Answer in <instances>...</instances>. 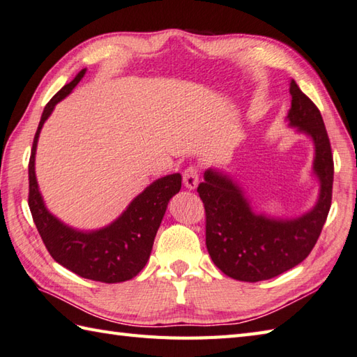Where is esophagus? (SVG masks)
Returning <instances> with one entry per match:
<instances>
[{
    "label": "esophagus",
    "instance_id": "obj_1",
    "mask_svg": "<svg viewBox=\"0 0 357 357\" xmlns=\"http://www.w3.org/2000/svg\"><path fill=\"white\" fill-rule=\"evenodd\" d=\"M183 185L189 189V191H194L199 185V171L195 166H189V168L183 172Z\"/></svg>",
    "mask_w": 357,
    "mask_h": 357
}]
</instances>
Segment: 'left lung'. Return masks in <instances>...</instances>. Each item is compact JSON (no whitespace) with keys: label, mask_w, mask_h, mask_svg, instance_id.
Returning <instances> with one entry per match:
<instances>
[{"label":"left lung","mask_w":357,"mask_h":357,"mask_svg":"<svg viewBox=\"0 0 357 357\" xmlns=\"http://www.w3.org/2000/svg\"><path fill=\"white\" fill-rule=\"evenodd\" d=\"M289 128L312 142L311 174L319 183L317 200L297 217L266 214L251 205L245 189L223 169L208 168L197 192L206 211V248L214 265L242 282L273 279L307 259L314 248L331 206L333 155L328 134L316 105L294 79L289 82Z\"/></svg>","instance_id":"1"}]
</instances>
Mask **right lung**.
I'll return each instance as SVG.
<instances>
[{"mask_svg":"<svg viewBox=\"0 0 357 357\" xmlns=\"http://www.w3.org/2000/svg\"><path fill=\"white\" fill-rule=\"evenodd\" d=\"M84 74L86 69H82L70 83L64 84L41 114L29 160V208L55 261L83 279L105 283L126 282L146 265L168 203L181 188V176L176 172L154 180L132 199L117 219L98 229L72 228L50 213L36 181V146L41 129L55 106L74 91Z\"/></svg>","mask_w":357,"mask_h":357,"instance_id":"obj_1","label":"right lung"}]
</instances>
